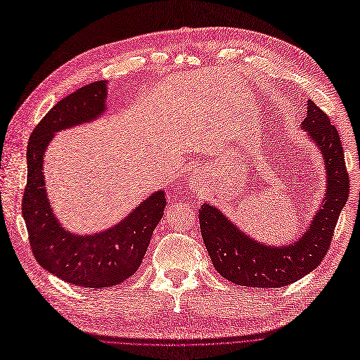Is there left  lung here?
<instances>
[{"mask_svg":"<svg viewBox=\"0 0 360 360\" xmlns=\"http://www.w3.org/2000/svg\"><path fill=\"white\" fill-rule=\"evenodd\" d=\"M301 129L321 153L326 169V193L305 232L290 244L268 245L233 225L214 205L200 208L201 235L219 274L238 286L274 289L309 274L323 260L342 207L349 200L350 180L342 144L330 119L311 100Z\"/></svg>","mask_w":360,"mask_h":360,"instance_id":"8db88e82","label":"left lung"}]
</instances>
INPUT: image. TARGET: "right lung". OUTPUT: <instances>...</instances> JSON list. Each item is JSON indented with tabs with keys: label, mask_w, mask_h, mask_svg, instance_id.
<instances>
[{
	"label": "right lung",
	"mask_w": 360,
	"mask_h": 360,
	"mask_svg": "<svg viewBox=\"0 0 360 360\" xmlns=\"http://www.w3.org/2000/svg\"><path fill=\"white\" fill-rule=\"evenodd\" d=\"M105 100L107 82H94L60 100L41 119L28 143V177L22 200L37 262L58 278L89 289L116 286L139 269L167 205L165 192L156 191L117 225L89 235L65 229L55 216L46 192L44 152L56 132L101 117Z\"/></svg>",
	"instance_id": "add662e5"
}]
</instances>
